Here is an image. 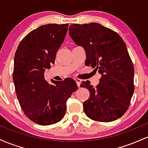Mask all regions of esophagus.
Instances as JSON below:
<instances>
[{
    "label": "esophagus",
    "mask_w": 148,
    "mask_h": 148,
    "mask_svg": "<svg viewBox=\"0 0 148 148\" xmlns=\"http://www.w3.org/2000/svg\"><path fill=\"white\" fill-rule=\"evenodd\" d=\"M75 81L76 82V84H77V86H79V87H80V84H81V80L79 79H75Z\"/></svg>",
    "instance_id": "1"
}]
</instances>
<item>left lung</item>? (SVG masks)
<instances>
[{"mask_svg": "<svg viewBox=\"0 0 148 148\" xmlns=\"http://www.w3.org/2000/svg\"><path fill=\"white\" fill-rule=\"evenodd\" d=\"M69 35L86 53V65H91L101 76L95 88L89 81L81 87L90 91L84 110L95 121H114L130 106L134 92V69L126 45L118 33L97 23L72 24Z\"/></svg>", "mask_w": 148, "mask_h": 148, "instance_id": "left-lung-1", "label": "left lung"}]
</instances>
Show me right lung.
<instances>
[{"mask_svg":"<svg viewBox=\"0 0 148 148\" xmlns=\"http://www.w3.org/2000/svg\"><path fill=\"white\" fill-rule=\"evenodd\" d=\"M68 23L41 25L30 32L18 45L14 56L13 81L24 114L38 125L60 122L65 115L67 102L78 89L73 79H45V69L54 64L57 51L63 43Z\"/></svg>","mask_w":148,"mask_h":148,"instance_id":"obj_1","label":"right lung"}]
</instances>
